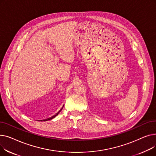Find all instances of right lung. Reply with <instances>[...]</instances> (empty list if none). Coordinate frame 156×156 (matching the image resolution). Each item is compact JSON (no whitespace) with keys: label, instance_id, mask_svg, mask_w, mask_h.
<instances>
[{"label":"right lung","instance_id":"obj_1","mask_svg":"<svg viewBox=\"0 0 156 156\" xmlns=\"http://www.w3.org/2000/svg\"><path fill=\"white\" fill-rule=\"evenodd\" d=\"M62 109V108L58 112H57L55 114V115L54 116H52L51 118H47V119H43V120H41V121H48V120H51V119H53L54 118H55L57 115V114H58L61 111V110Z\"/></svg>","mask_w":156,"mask_h":156}]
</instances>
